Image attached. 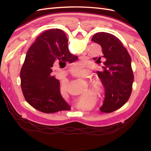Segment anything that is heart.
Instances as JSON below:
<instances>
[{
	"instance_id": "heart-1",
	"label": "heart",
	"mask_w": 151,
	"mask_h": 151,
	"mask_svg": "<svg viewBox=\"0 0 151 151\" xmlns=\"http://www.w3.org/2000/svg\"><path fill=\"white\" fill-rule=\"evenodd\" d=\"M84 69V63L81 62H78L74 64V65L70 67V73L73 74H75L73 76H75V78H78V80L81 81H85V80L86 77H88V75H89V72L86 71L84 72V73L80 74V73H82L83 70ZM78 74H76V73ZM93 89L97 93L101 94L102 92H103V89L101 86V85H99L98 84H94L92 86ZM64 89H67V88H65Z\"/></svg>"
}]
</instances>
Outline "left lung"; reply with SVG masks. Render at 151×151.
I'll list each match as a JSON object with an SVG mask.
<instances>
[{
  "label": "left lung",
  "instance_id": "obj_1",
  "mask_svg": "<svg viewBox=\"0 0 151 151\" xmlns=\"http://www.w3.org/2000/svg\"><path fill=\"white\" fill-rule=\"evenodd\" d=\"M91 41L101 46L102 58L104 60L102 70L97 72L105 89L104 100L100 110L110 113L123 106L132 93L134 75L131 58L121 41L111 34L97 33ZM101 57L93 58L99 63H101Z\"/></svg>",
  "mask_w": 151,
  "mask_h": 151
}]
</instances>
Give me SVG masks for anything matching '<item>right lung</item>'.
I'll list each match as a JSON object with an SVG mask.
<instances>
[{
	"label": "right lung",
	"mask_w": 151,
	"mask_h": 151,
	"mask_svg": "<svg viewBox=\"0 0 151 151\" xmlns=\"http://www.w3.org/2000/svg\"><path fill=\"white\" fill-rule=\"evenodd\" d=\"M67 43L62 30H46L28 50L22 66L20 77L24 97L32 106L43 113L70 108L60 94V81L51 75L54 63H73L78 59L69 52Z\"/></svg>",
	"instance_id": "add662e5"
}]
</instances>
